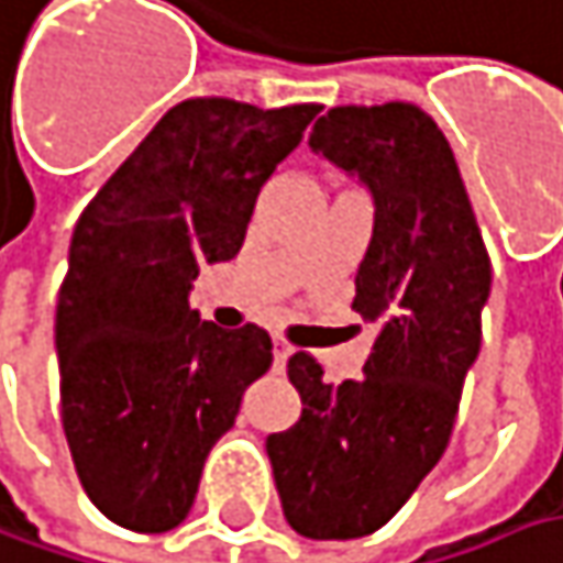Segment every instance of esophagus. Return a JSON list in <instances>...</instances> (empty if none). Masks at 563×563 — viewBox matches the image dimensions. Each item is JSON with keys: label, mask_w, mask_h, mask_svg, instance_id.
<instances>
[{"label": "esophagus", "mask_w": 563, "mask_h": 563, "mask_svg": "<svg viewBox=\"0 0 563 563\" xmlns=\"http://www.w3.org/2000/svg\"><path fill=\"white\" fill-rule=\"evenodd\" d=\"M289 353H292L289 341H286V338H274V366H277V369H283V366H286Z\"/></svg>", "instance_id": "esophagus-1"}]
</instances>
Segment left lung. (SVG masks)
I'll list each match as a JSON object with an SVG mask.
<instances>
[{"label":"left lung","instance_id":"obj_1","mask_svg":"<svg viewBox=\"0 0 563 563\" xmlns=\"http://www.w3.org/2000/svg\"><path fill=\"white\" fill-rule=\"evenodd\" d=\"M309 146L376 200L353 277V312L376 324L363 376L331 385L312 353H292L302 413L267 437L286 522L328 542L382 529L446 452L481 350L490 257L446 136L417 104L331 108Z\"/></svg>","mask_w":563,"mask_h":563}]
</instances>
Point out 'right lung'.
<instances>
[{
    "mask_svg": "<svg viewBox=\"0 0 563 563\" xmlns=\"http://www.w3.org/2000/svg\"><path fill=\"white\" fill-rule=\"evenodd\" d=\"M318 104L187 98L85 207L56 302L63 430L91 504L133 532L194 507L203 462L274 363L257 324L190 309L203 264L232 261L254 200Z\"/></svg>",
    "mask_w": 563,
    "mask_h": 563,
    "instance_id": "right-lung-1",
    "label": "right lung"
}]
</instances>
